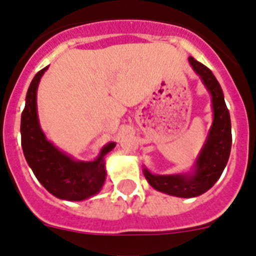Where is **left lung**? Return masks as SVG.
<instances>
[{"instance_id": "8db88e82", "label": "left lung", "mask_w": 256, "mask_h": 256, "mask_svg": "<svg viewBox=\"0 0 256 256\" xmlns=\"http://www.w3.org/2000/svg\"><path fill=\"white\" fill-rule=\"evenodd\" d=\"M191 68L202 78L212 96L213 124L206 144L195 160L194 172L178 174H153L144 168V176L156 190L178 198H195L204 194L217 182L228 162L232 134L228 108L220 82L210 70L192 57H188Z\"/></svg>"}]
</instances>
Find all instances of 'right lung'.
<instances>
[{"mask_svg": "<svg viewBox=\"0 0 256 256\" xmlns=\"http://www.w3.org/2000/svg\"><path fill=\"white\" fill-rule=\"evenodd\" d=\"M47 68L36 72L32 80L22 114V146L25 160L38 181L50 194L62 200L80 202L98 194L106 180L104 156L116 142H108L92 162L75 160L62 153L39 126L36 114V89Z\"/></svg>", "mask_w": 256, "mask_h": 256, "instance_id": "right-lung-1", "label": "right lung"}]
</instances>
